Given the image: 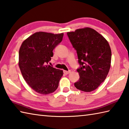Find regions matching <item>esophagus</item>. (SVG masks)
<instances>
[{
	"label": "esophagus",
	"mask_w": 129,
	"mask_h": 129,
	"mask_svg": "<svg viewBox=\"0 0 129 129\" xmlns=\"http://www.w3.org/2000/svg\"><path fill=\"white\" fill-rule=\"evenodd\" d=\"M71 71L69 70V71H66V70H64V74L65 75H67L68 74H69L70 73Z\"/></svg>",
	"instance_id": "obj_1"
}]
</instances>
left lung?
Listing matches in <instances>:
<instances>
[{"label":"left lung","instance_id":"8db88e82","mask_svg":"<svg viewBox=\"0 0 129 129\" xmlns=\"http://www.w3.org/2000/svg\"><path fill=\"white\" fill-rule=\"evenodd\" d=\"M67 35L77 53L80 65L77 69L80 78L74 86L81 91H92L105 80L110 70V45L102 35L90 28L68 32Z\"/></svg>","mask_w":129,"mask_h":129}]
</instances>
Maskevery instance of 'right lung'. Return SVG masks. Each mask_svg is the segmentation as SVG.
Listing matches in <instances>:
<instances>
[{
    "mask_svg": "<svg viewBox=\"0 0 129 129\" xmlns=\"http://www.w3.org/2000/svg\"><path fill=\"white\" fill-rule=\"evenodd\" d=\"M64 34L37 32L24 40L19 51V66L26 83L41 94H49L59 86L62 70L48 65L53 50Z\"/></svg>",
    "mask_w": 129,
    "mask_h": 129,
    "instance_id": "1",
    "label": "right lung"
}]
</instances>
